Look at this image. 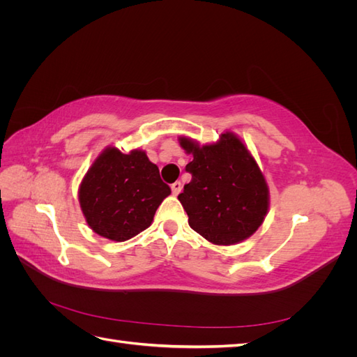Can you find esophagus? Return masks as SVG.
I'll return each mask as SVG.
<instances>
[{
    "label": "esophagus",
    "instance_id": "obj_1",
    "mask_svg": "<svg viewBox=\"0 0 357 357\" xmlns=\"http://www.w3.org/2000/svg\"><path fill=\"white\" fill-rule=\"evenodd\" d=\"M181 183L180 181H176V183H172L171 185V190H172V195H178V193L181 192Z\"/></svg>",
    "mask_w": 357,
    "mask_h": 357
}]
</instances>
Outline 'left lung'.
I'll list each match as a JSON object with an SVG mask.
<instances>
[{
  "label": "left lung",
  "mask_w": 357,
  "mask_h": 357,
  "mask_svg": "<svg viewBox=\"0 0 357 357\" xmlns=\"http://www.w3.org/2000/svg\"><path fill=\"white\" fill-rule=\"evenodd\" d=\"M192 153L186 165L192 180L178 195L189 226L205 240L231 245L253 235L268 213V186L262 171L238 137L222 134L215 144L199 147L181 137Z\"/></svg>",
  "instance_id": "left-lung-1"
}]
</instances>
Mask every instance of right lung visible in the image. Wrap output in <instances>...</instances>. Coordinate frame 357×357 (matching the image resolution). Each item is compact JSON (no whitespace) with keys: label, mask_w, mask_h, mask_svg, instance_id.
Listing matches in <instances>:
<instances>
[{"label":"right lung","mask_w":357,"mask_h":357,"mask_svg":"<svg viewBox=\"0 0 357 357\" xmlns=\"http://www.w3.org/2000/svg\"><path fill=\"white\" fill-rule=\"evenodd\" d=\"M169 193L159 168L143 150L125 155L109 147L84 176L79 199L93 232L113 241H126L152 225L158 207Z\"/></svg>","instance_id":"obj_1"}]
</instances>
